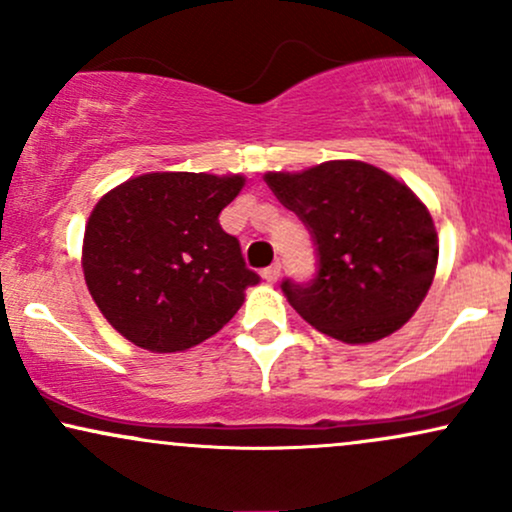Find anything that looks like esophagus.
<instances>
[{
	"label": "esophagus",
	"mask_w": 512,
	"mask_h": 512,
	"mask_svg": "<svg viewBox=\"0 0 512 512\" xmlns=\"http://www.w3.org/2000/svg\"><path fill=\"white\" fill-rule=\"evenodd\" d=\"M279 274H281V264H279V262L269 264V267H264V269H262L264 281H269V284H274V281L279 279Z\"/></svg>",
	"instance_id": "esophagus-1"
}]
</instances>
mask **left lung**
<instances>
[{
    "label": "left lung",
    "instance_id": "left-lung-1",
    "mask_svg": "<svg viewBox=\"0 0 512 512\" xmlns=\"http://www.w3.org/2000/svg\"><path fill=\"white\" fill-rule=\"evenodd\" d=\"M264 182L313 238V279L281 281L308 325L339 342L366 344L416 313L436 274L438 236L404 182L363 161L267 173Z\"/></svg>",
    "mask_w": 512,
    "mask_h": 512
}]
</instances>
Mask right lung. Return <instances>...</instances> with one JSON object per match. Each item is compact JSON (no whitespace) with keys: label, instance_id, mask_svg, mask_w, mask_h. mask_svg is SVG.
I'll return each instance as SVG.
<instances>
[{"label":"right lung","instance_id":"add662e5","mask_svg":"<svg viewBox=\"0 0 512 512\" xmlns=\"http://www.w3.org/2000/svg\"><path fill=\"white\" fill-rule=\"evenodd\" d=\"M243 175L146 173L108 192L84 236V276L105 320L156 354L185 351L238 313L260 274L219 214Z\"/></svg>","mask_w":512,"mask_h":512}]
</instances>
